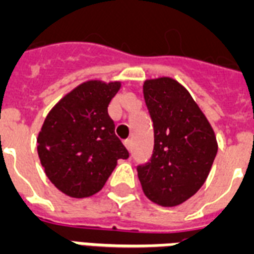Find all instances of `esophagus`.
I'll return each instance as SVG.
<instances>
[{"instance_id": "34e87169", "label": "esophagus", "mask_w": 254, "mask_h": 254, "mask_svg": "<svg viewBox=\"0 0 254 254\" xmlns=\"http://www.w3.org/2000/svg\"><path fill=\"white\" fill-rule=\"evenodd\" d=\"M123 143H125L126 148H127V150H128V151H129V150H131V139H126V140Z\"/></svg>"}]
</instances>
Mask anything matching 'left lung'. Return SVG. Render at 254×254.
I'll list each match as a JSON object with an SVG mask.
<instances>
[{
    "mask_svg": "<svg viewBox=\"0 0 254 254\" xmlns=\"http://www.w3.org/2000/svg\"><path fill=\"white\" fill-rule=\"evenodd\" d=\"M144 102L154 125V151L138 166L144 195L178 206L205 184L218 151L214 129L184 85L171 77L146 80Z\"/></svg>",
    "mask_w": 254,
    "mask_h": 254,
    "instance_id": "left-lung-1",
    "label": "left lung"
}]
</instances>
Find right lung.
I'll return each instance as SVG.
<instances>
[{"label": "right lung", "instance_id": "add662e5", "mask_svg": "<svg viewBox=\"0 0 254 254\" xmlns=\"http://www.w3.org/2000/svg\"><path fill=\"white\" fill-rule=\"evenodd\" d=\"M120 81H84L49 111L37 136V152L45 174L72 198L96 194L119 159L128 151L115 135L108 104Z\"/></svg>", "mask_w": 254, "mask_h": 254}]
</instances>
